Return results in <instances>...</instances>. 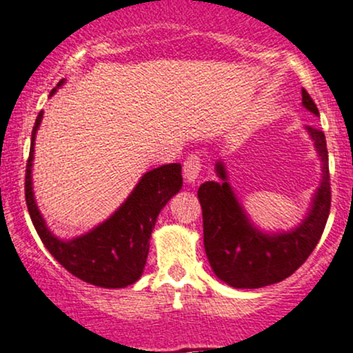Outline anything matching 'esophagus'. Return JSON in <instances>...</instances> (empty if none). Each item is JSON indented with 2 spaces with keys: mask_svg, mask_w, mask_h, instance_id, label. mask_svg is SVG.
<instances>
[{
  "mask_svg": "<svg viewBox=\"0 0 353 353\" xmlns=\"http://www.w3.org/2000/svg\"><path fill=\"white\" fill-rule=\"evenodd\" d=\"M201 173V158L198 155H190L187 157L183 163V178L185 183L195 187L198 178H200Z\"/></svg>",
  "mask_w": 353,
  "mask_h": 353,
  "instance_id": "1",
  "label": "esophagus"
}]
</instances>
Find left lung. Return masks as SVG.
<instances>
[{"instance_id":"obj_1","label":"left lung","mask_w":353,"mask_h":353,"mask_svg":"<svg viewBox=\"0 0 353 353\" xmlns=\"http://www.w3.org/2000/svg\"><path fill=\"white\" fill-rule=\"evenodd\" d=\"M307 110L319 114L315 101L302 90ZM323 163V180L316 192L314 208L294 232L263 235L253 228L243 210L225 181V170L219 161L216 172L223 181H205L198 188L203 212V245L213 272L235 288H260L282 282L310 256L325 228L330 213L332 190L328 173V152L322 130L308 126Z\"/></svg>"}]
</instances>
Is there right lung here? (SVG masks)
<instances>
[{"instance_id": "right-lung-1", "label": "right lung", "mask_w": 353, "mask_h": 353, "mask_svg": "<svg viewBox=\"0 0 353 353\" xmlns=\"http://www.w3.org/2000/svg\"><path fill=\"white\" fill-rule=\"evenodd\" d=\"M54 90L51 91V94ZM38 113L31 132V148L26 163L25 196L31 221L39 239L59 265L83 282L103 288H123L137 282L143 273L148 256L150 236L160 210L180 192L181 165L170 163L145 173L128 200L100 227L71 241H61L51 235L39 215L31 188V161L34 137L41 123Z\"/></svg>"}]
</instances>
